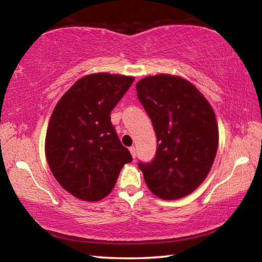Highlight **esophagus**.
<instances>
[{
	"label": "esophagus",
	"instance_id": "1",
	"mask_svg": "<svg viewBox=\"0 0 262 262\" xmlns=\"http://www.w3.org/2000/svg\"><path fill=\"white\" fill-rule=\"evenodd\" d=\"M129 151H130V154H132L133 158H135V157H136V148H135V147H130V148H129Z\"/></svg>",
	"mask_w": 262,
	"mask_h": 262
}]
</instances>
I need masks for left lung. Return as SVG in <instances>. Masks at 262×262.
<instances>
[{"mask_svg": "<svg viewBox=\"0 0 262 262\" xmlns=\"http://www.w3.org/2000/svg\"><path fill=\"white\" fill-rule=\"evenodd\" d=\"M136 91L157 136L152 162L139 163L145 184L164 200L184 198L203 183L214 163V110L192 83L168 74L142 78Z\"/></svg>", "mask_w": 262, "mask_h": 262, "instance_id": "left-lung-1", "label": "left lung"}]
</instances>
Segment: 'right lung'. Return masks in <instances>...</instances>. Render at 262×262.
I'll list each match as a JSON object with an SVG mask.
<instances>
[{
    "label": "right lung",
    "instance_id": "right-lung-1",
    "mask_svg": "<svg viewBox=\"0 0 262 262\" xmlns=\"http://www.w3.org/2000/svg\"><path fill=\"white\" fill-rule=\"evenodd\" d=\"M134 79L107 73L86 75L57 101L48 122L45 152L57 183L75 198L104 199L123 165L133 161L110 115Z\"/></svg>",
    "mask_w": 262,
    "mask_h": 262
}]
</instances>
